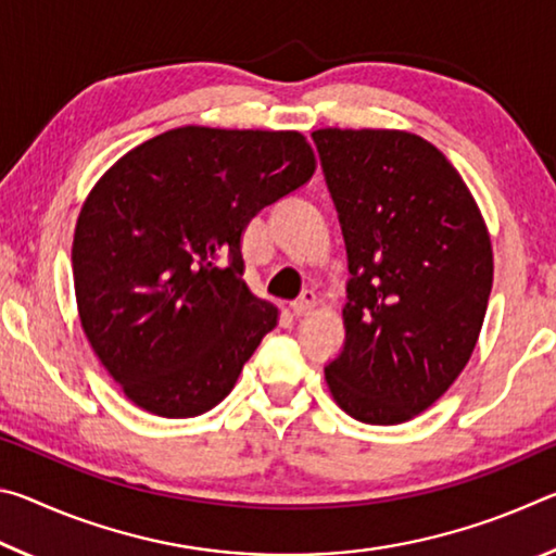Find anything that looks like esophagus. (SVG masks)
Wrapping results in <instances>:
<instances>
[{
    "mask_svg": "<svg viewBox=\"0 0 556 556\" xmlns=\"http://www.w3.org/2000/svg\"><path fill=\"white\" fill-rule=\"evenodd\" d=\"M316 304H318V299L314 291H304V294H301L296 301H291L289 308L294 316H308L316 308Z\"/></svg>",
    "mask_w": 556,
    "mask_h": 556,
    "instance_id": "obj_1",
    "label": "esophagus"
}]
</instances>
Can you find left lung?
I'll list each match as a JSON object with an SVG mask.
<instances>
[{"mask_svg": "<svg viewBox=\"0 0 556 556\" xmlns=\"http://www.w3.org/2000/svg\"><path fill=\"white\" fill-rule=\"evenodd\" d=\"M314 142L351 271L328 390L353 419L402 425L470 361L493 287L491 235L454 164L419 135L324 127Z\"/></svg>", "mask_w": 556, "mask_h": 556, "instance_id": "8db88e82", "label": "left lung"}]
</instances>
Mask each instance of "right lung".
Here are the masks:
<instances>
[{"instance_id": "add662e5", "label": "right lung", "mask_w": 556, "mask_h": 556, "mask_svg": "<svg viewBox=\"0 0 556 556\" xmlns=\"http://www.w3.org/2000/svg\"><path fill=\"white\" fill-rule=\"evenodd\" d=\"M316 172L296 129L186 125L119 156L83 203V333L129 402L166 419L228 397L279 308L242 279V232Z\"/></svg>"}]
</instances>
